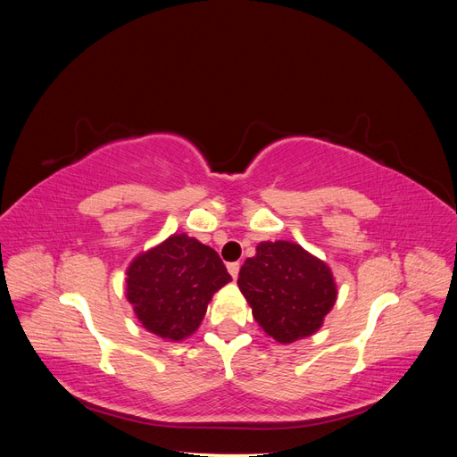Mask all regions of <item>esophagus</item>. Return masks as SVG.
Here are the masks:
<instances>
[{"label":"esophagus","instance_id":"34e87169","mask_svg":"<svg viewBox=\"0 0 457 457\" xmlns=\"http://www.w3.org/2000/svg\"><path fill=\"white\" fill-rule=\"evenodd\" d=\"M227 269H228V272H230L232 278L237 280V278H238V272H240V262H228Z\"/></svg>","mask_w":457,"mask_h":457}]
</instances>
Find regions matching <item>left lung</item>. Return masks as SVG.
<instances>
[{"label": "left lung", "mask_w": 457, "mask_h": 457, "mask_svg": "<svg viewBox=\"0 0 457 457\" xmlns=\"http://www.w3.org/2000/svg\"><path fill=\"white\" fill-rule=\"evenodd\" d=\"M238 287L257 324L278 343L312 336L337 299L326 262L284 240L257 245L240 269Z\"/></svg>", "instance_id": "left-lung-1"}]
</instances>
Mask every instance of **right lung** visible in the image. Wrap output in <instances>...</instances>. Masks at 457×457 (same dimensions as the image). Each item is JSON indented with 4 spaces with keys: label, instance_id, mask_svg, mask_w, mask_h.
<instances>
[{
    "label": "right lung",
    "instance_id": "right-lung-1",
    "mask_svg": "<svg viewBox=\"0 0 457 457\" xmlns=\"http://www.w3.org/2000/svg\"><path fill=\"white\" fill-rule=\"evenodd\" d=\"M232 278L210 245L173 234L135 257L128 269V301L143 328L163 339L195 334L207 303Z\"/></svg>",
    "mask_w": 457,
    "mask_h": 457
}]
</instances>
